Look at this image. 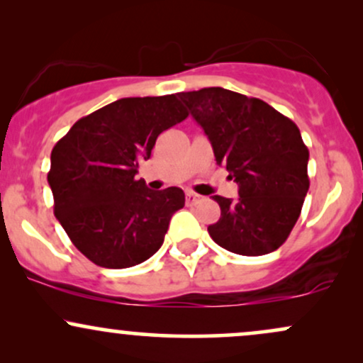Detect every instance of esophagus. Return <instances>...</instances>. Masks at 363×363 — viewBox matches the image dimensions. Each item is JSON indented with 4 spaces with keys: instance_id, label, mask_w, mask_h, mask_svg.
Masks as SVG:
<instances>
[{
    "instance_id": "obj_1",
    "label": "esophagus",
    "mask_w": 363,
    "mask_h": 363,
    "mask_svg": "<svg viewBox=\"0 0 363 363\" xmlns=\"http://www.w3.org/2000/svg\"><path fill=\"white\" fill-rule=\"evenodd\" d=\"M201 199H203L201 196L193 193V191H187V193H186V201H187V205H196V203H199V201H201Z\"/></svg>"
}]
</instances>
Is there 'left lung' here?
Segmentation results:
<instances>
[{
  "instance_id": "obj_1",
  "label": "left lung",
  "mask_w": 363,
  "mask_h": 363,
  "mask_svg": "<svg viewBox=\"0 0 363 363\" xmlns=\"http://www.w3.org/2000/svg\"><path fill=\"white\" fill-rule=\"evenodd\" d=\"M215 160L239 184V198L213 196L222 215L211 239L240 256L277 251L289 239L309 191V150L294 121L259 99L210 86L182 91Z\"/></svg>"
}]
</instances>
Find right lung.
I'll return each instance as SVG.
<instances>
[{
  "label": "right lung",
  "instance_id": "add662e5",
  "mask_svg": "<svg viewBox=\"0 0 363 363\" xmlns=\"http://www.w3.org/2000/svg\"><path fill=\"white\" fill-rule=\"evenodd\" d=\"M187 116L174 94L119 99L78 119L54 145L48 174L54 215L91 262L129 268L164 244L184 193L179 187L152 191L136 174L158 135Z\"/></svg>",
  "mask_w": 363,
  "mask_h": 363
}]
</instances>
